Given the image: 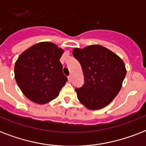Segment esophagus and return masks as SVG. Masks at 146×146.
<instances>
[{
    "mask_svg": "<svg viewBox=\"0 0 146 146\" xmlns=\"http://www.w3.org/2000/svg\"><path fill=\"white\" fill-rule=\"evenodd\" d=\"M68 81L69 82H71V81H72V77H71V76H68Z\"/></svg>",
    "mask_w": 146,
    "mask_h": 146,
    "instance_id": "34e87169",
    "label": "esophagus"
}]
</instances>
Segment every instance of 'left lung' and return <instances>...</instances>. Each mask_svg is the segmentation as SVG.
Wrapping results in <instances>:
<instances>
[{
  "label": "left lung",
  "mask_w": 146,
  "mask_h": 146,
  "mask_svg": "<svg viewBox=\"0 0 146 146\" xmlns=\"http://www.w3.org/2000/svg\"><path fill=\"white\" fill-rule=\"evenodd\" d=\"M73 55L82 66L84 84L77 88L79 101L90 110L109 104L117 96L127 73L122 59L98 44L74 48Z\"/></svg>",
  "instance_id": "obj_1"
}]
</instances>
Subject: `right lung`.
<instances>
[{
    "mask_svg": "<svg viewBox=\"0 0 146 146\" xmlns=\"http://www.w3.org/2000/svg\"><path fill=\"white\" fill-rule=\"evenodd\" d=\"M64 50L51 42H40L19 55L14 66L15 80L29 100L43 104L58 96L67 77L60 58Z\"/></svg>",
    "mask_w": 146,
    "mask_h": 146,
    "instance_id": "right-lung-1",
    "label": "right lung"
}]
</instances>
